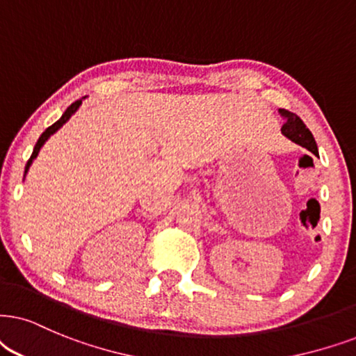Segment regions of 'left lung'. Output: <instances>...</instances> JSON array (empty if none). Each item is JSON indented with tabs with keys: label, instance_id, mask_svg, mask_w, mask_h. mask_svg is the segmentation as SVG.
<instances>
[{
	"label": "left lung",
	"instance_id": "8db88e82",
	"mask_svg": "<svg viewBox=\"0 0 356 356\" xmlns=\"http://www.w3.org/2000/svg\"><path fill=\"white\" fill-rule=\"evenodd\" d=\"M279 113H281L282 118L286 120V123L282 124L281 128V133L284 134L286 138H289L292 143H296V145L305 147V149H309L310 152H314V154H317V145H316V139H314L312 133L309 131L307 126L304 124V121L299 118L296 113H291V111L287 110H279Z\"/></svg>",
	"mask_w": 356,
	"mask_h": 356
}]
</instances>
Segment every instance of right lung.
Returning <instances> with one entry per match:
<instances>
[{
    "label": "right lung",
    "mask_w": 356,
    "mask_h": 356,
    "mask_svg": "<svg viewBox=\"0 0 356 356\" xmlns=\"http://www.w3.org/2000/svg\"><path fill=\"white\" fill-rule=\"evenodd\" d=\"M85 98V97H83ZM80 105H82V100H79V102H75V103H72V105L67 108V110L64 111V115L60 116V120H57L56 123H54L52 126H49V128L46 129V131H44L42 134H40V138L38 139V143H35V146H34V151H33V154H31V157H29V161H28V164H26V169H24V175L28 174V170H29V168H31V164H33V161L35 159V157H38V154H39V151H40V147L44 146V143L47 141L49 138L52 136L54 133L57 131V129H60L62 126H64L67 121L70 120V116L75 113V111L79 110L80 108Z\"/></svg>",
    "instance_id": "add662e5"
}]
</instances>
